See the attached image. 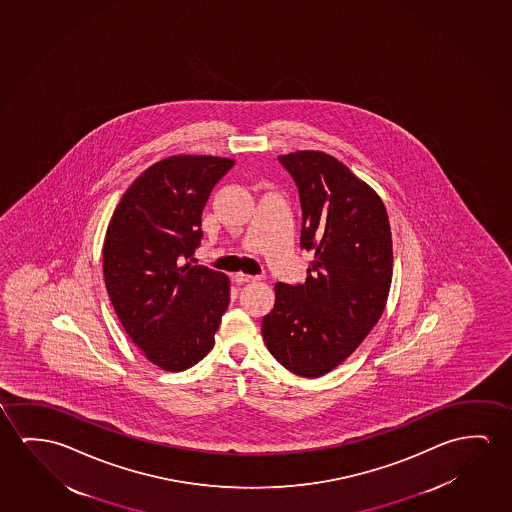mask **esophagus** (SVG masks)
<instances>
[{
	"label": "esophagus",
	"mask_w": 512,
	"mask_h": 512,
	"mask_svg": "<svg viewBox=\"0 0 512 512\" xmlns=\"http://www.w3.org/2000/svg\"><path fill=\"white\" fill-rule=\"evenodd\" d=\"M234 278H236L237 285L252 284V282H257V280H259L257 276L244 275V273H237Z\"/></svg>",
	"instance_id": "esophagus-1"
}]
</instances>
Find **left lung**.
Returning <instances> with one entry per match:
<instances>
[{
	"instance_id": "left-lung-1",
	"label": "left lung",
	"mask_w": 512,
	"mask_h": 512,
	"mask_svg": "<svg viewBox=\"0 0 512 512\" xmlns=\"http://www.w3.org/2000/svg\"><path fill=\"white\" fill-rule=\"evenodd\" d=\"M298 184L307 282L276 284L262 337L276 362L321 378L356 351L383 315L394 273L385 204L367 182L321 150L278 156Z\"/></svg>"
}]
</instances>
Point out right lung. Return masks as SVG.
Segmentation results:
<instances>
[{"label": "right lung", "mask_w": 512, "mask_h": 512, "mask_svg": "<svg viewBox=\"0 0 512 512\" xmlns=\"http://www.w3.org/2000/svg\"><path fill=\"white\" fill-rule=\"evenodd\" d=\"M234 159L179 154L134 179L111 216L103 271L111 305L149 362L181 372L214 346L230 280L193 266L202 211Z\"/></svg>", "instance_id": "1"}]
</instances>
